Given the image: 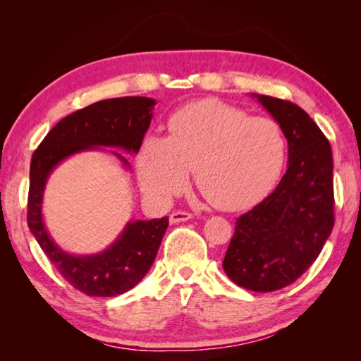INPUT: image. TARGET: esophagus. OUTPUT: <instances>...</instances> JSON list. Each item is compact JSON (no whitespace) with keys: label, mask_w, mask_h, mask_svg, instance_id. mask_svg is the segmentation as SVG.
<instances>
[{"label":"esophagus","mask_w":361,"mask_h":361,"mask_svg":"<svg viewBox=\"0 0 361 361\" xmlns=\"http://www.w3.org/2000/svg\"><path fill=\"white\" fill-rule=\"evenodd\" d=\"M191 218H192V215H191V213H188V212H173V213H170L169 221L172 224H176V223L188 221V219H191Z\"/></svg>","instance_id":"1"}]
</instances>
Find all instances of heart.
I'll list each match as a JSON object with an SVG mask.
<instances>
[{
    "mask_svg": "<svg viewBox=\"0 0 361 361\" xmlns=\"http://www.w3.org/2000/svg\"><path fill=\"white\" fill-rule=\"evenodd\" d=\"M170 137L145 138L137 159L143 192L167 202L195 186L209 202L226 212L258 204L272 191L286 162V138L271 118H261L219 100L195 102L169 122Z\"/></svg>",
    "mask_w": 361,
    "mask_h": 361,
    "instance_id": "1",
    "label": "heart"
}]
</instances>
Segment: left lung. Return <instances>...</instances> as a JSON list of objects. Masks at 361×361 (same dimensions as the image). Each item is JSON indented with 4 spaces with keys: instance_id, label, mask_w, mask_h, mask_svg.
Returning a JSON list of instances; mask_svg holds the SVG:
<instances>
[{
    "instance_id": "obj_1",
    "label": "left lung",
    "mask_w": 361,
    "mask_h": 361,
    "mask_svg": "<svg viewBox=\"0 0 361 361\" xmlns=\"http://www.w3.org/2000/svg\"><path fill=\"white\" fill-rule=\"evenodd\" d=\"M288 142V169L272 194L237 218L223 269L252 291H276L298 280L320 255L334 226L333 154L302 108L252 94Z\"/></svg>"
}]
</instances>
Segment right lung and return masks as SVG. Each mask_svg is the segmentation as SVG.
<instances>
[{"mask_svg": "<svg viewBox=\"0 0 361 361\" xmlns=\"http://www.w3.org/2000/svg\"><path fill=\"white\" fill-rule=\"evenodd\" d=\"M156 100L148 97H121L97 102L66 116L42 140L30 166L28 228L42 252L66 282L87 296L111 298L133 288L154 262L166 234L169 218L129 221L118 239L102 253L70 255L49 234L42 219V195L49 175L66 157L82 151L121 148L140 151L151 124ZM113 154L129 167L119 152Z\"/></svg>", "mask_w": 361, "mask_h": 361, "instance_id": "add662e5", "label": "right lung"}]
</instances>
